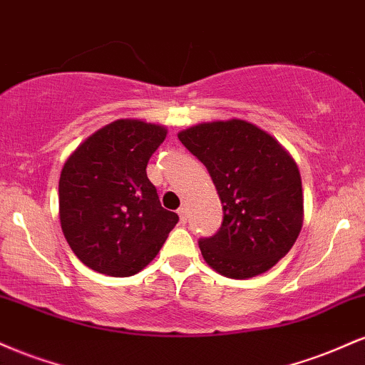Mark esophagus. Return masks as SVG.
I'll return each instance as SVG.
<instances>
[{
  "mask_svg": "<svg viewBox=\"0 0 365 365\" xmlns=\"http://www.w3.org/2000/svg\"><path fill=\"white\" fill-rule=\"evenodd\" d=\"M178 216H180V221H182V223H187V207L185 206H182L178 209Z\"/></svg>",
  "mask_w": 365,
  "mask_h": 365,
  "instance_id": "obj_1",
  "label": "esophagus"
}]
</instances>
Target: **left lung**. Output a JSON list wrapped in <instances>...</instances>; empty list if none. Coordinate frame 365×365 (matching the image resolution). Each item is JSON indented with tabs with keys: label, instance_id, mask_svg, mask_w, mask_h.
Returning <instances> with one entry per match:
<instances>
[{
	"label": "left lung",
	"instance_id": "1",
	"mask_svg": "<svg viewBox=\"0 0 365 365\" xmlns=\"http://www.w3.org/2000/svg\"><path fill=\"white\" fill-rule=\"evenodd\" d=\"M178 139L206 166L223 206L220 230L199 238L206 262L233 279L266 273L302 228L295 161L269 133L244 120L195 125Z\"/></svg>",
	"mask_w": 365,
	"mask_h": 365
}]
</instances>
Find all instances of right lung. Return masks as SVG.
<instances>
[{"mask_svg":"<svg viewBox=\"0 0 365 365\" xmlns=\"http://www.w3.org/2000/svg\"><path fill=\"white\" fill-rule=\"evenodd\" d=\"M165 139L161 125L116 120L66 159L58 188L61 230L91 269L120 278L139 273L178 223L145 171Z\"/></svg>","mask_w":365,"mask_h":365,"instance_id":"add662e5","label":"right lung"}]
</instances>
